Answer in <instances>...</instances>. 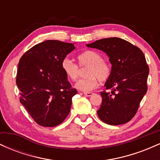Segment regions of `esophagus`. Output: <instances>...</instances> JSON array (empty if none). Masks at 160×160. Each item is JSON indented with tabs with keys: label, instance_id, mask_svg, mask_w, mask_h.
Returning a JSON list of instances; mask_svg holds the SVG:
<instances>
[{
	"label": "esophagus",
	"instance_id": "34e87169",
	"mask_svg": "<svg viewBox=\"0 0 160 160\" xmlns=\"http://www.w3.org/2000/svg\"><path fill=\"white\" fill-rule=\"evenodd\" d=\"M83 94L85 95L86 96L89 97V96H92V95H93V93L91 92H83Z\"/></svg>",
	"mask_w": 160,
	"mask_h": 160
}]
</instances>
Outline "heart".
I'll list each match as a JSON object with an SVG mask.
<instances>
[{
	"label": "heart",
	"mask_w": 160,
	"mask_h": 160,
	"mask_svg": "<svg viewBox=\"0 0 160 160\" xmlns=\"http://www.w3.org/2000/svg\"><path fill=\"white\" fill-rule=\"evenodd\" d=\"M78 59L80 68L87 67L85 78L77 82L76 88L80 90L89 92L95 89L98 86V80L101 82L107 81L111 75V65L103 59L101 53L94 50H86L78 55ZM79 66L68 58L62 61L61 67L68 79L75 81L80 76Z\"/></svg>",
	"instance_id": "1"
}]
</instances>
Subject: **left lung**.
Masks as SVG:
<instances>
[{
  "label": "left lung",
  "instance_id": "obj_1",
  "mask_svg": "<svg viewBox=\"0 0 160 160\" xmlns=\"http://www.w3.org/2000/svg\"><path fill=\"white\" fill-rule=\"evenodd\" d=\"M107 53L111 75L101 92L102 102L97 111L104 122L124 124L135 117L148 90L149 67L142 51L119 38H104L86 45Z\"/></svg>",
  "mask_w": 160,
  "mask_h": 160
}]
</instances>
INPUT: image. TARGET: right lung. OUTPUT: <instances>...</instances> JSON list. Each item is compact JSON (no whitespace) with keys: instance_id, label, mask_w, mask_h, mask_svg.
I'll return each mask as SVG.
<instances>
[{"instance_id":"obj_1","label":"right lung","mask_w":160,"mask_h":160,"mask_svg":"<svg viewBox=\"0 0 160 160\" xmlns=\"http://www.w3.org/2000/svg\"><path fill=\"white\" fill-rule=\"evenodd\" d=\"M74 49L73 43L49 40L34 46L20 58L16 74L20 102L40 126L54 127L69 114L78 92L61 63Z\"/></svg>"}]
</instances>
